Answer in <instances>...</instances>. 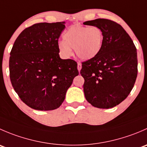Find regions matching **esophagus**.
Instances as JSON below:
<instances>
[{"mask_svg": "<svg viewBox=\"0 0 147 147\" xmlns=\"http://www.w3.org/2000/svg\"><path fill=\"white\" fill-rule=\"evenodd\" d=\"M81 68H82V64L80 63H78V69L79 71H80Z\"/></svg>", "mask_w": 147, "mask_h": 147, "instance_id": "esophagus-1", "label": "esophagus"}]
</instances>
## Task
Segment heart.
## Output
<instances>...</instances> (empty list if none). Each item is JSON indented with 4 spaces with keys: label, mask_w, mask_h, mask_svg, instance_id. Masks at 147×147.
Listing matches in <instances>:
<instances>
[{
    "label": "heart",
    "mask_w": 147,
    "mask_h": 147,
    "mask_svg": "<svg viewBox=\"0 0 147 147\" xmlns=\"http://www.w3.org/2000/svg\"><path fill=\"white\" fill-rule=\"evenodd\" d=\"M64 40L57 43L59 50L65 57L72 55V49L79 58L88 60L100 53L104 42V33L100 28L75 25L63 35Z\"/></svg>",
    "instance_id": "obj_1"
}]
</instances>
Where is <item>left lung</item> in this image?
Masks as SVG:
<instances>
[{
    "label": "left lung",
    "mask_w": 147,
    "mask_h": 147,
    "mask_svg": "<svg viewBox=\"0 0 147 147\" xmlns=\"http://www.w3.org/2000/svg\"><path fill=\"white\" fill-rule=\"evenodd\" d=\"M83 24L100 28L104 33L100 53L82 63L84 96L93 107L112 108L124 101L134 87L138 71L137 49L124 28L112 20L98 18Z\"/></svg>",
    "instance_id": "obj_1"
}]
</instances>
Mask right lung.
<instances>
[{
  "instance_id": "obj_1",
  "label": "right lung",
  "mask_w": 147,
  "mask_h": 147,
  "mask_svg": "<svg viewBox=\"0 0 147 147\" xmlns=\"http://www.w3.org/2000/svg\"><path fill=\"white\" fill-rule=\"evenodd\" d=\"M65 22L40 23L22 31L9 60L10 79L20 100L32 109H57L78 75V64L60 57L58 38Z\"/></svg>"
}]
</instances>
